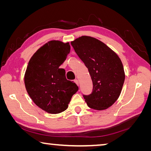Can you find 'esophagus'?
I'll return each mask as SVG.
<instances>
[{
	"label": "esophagus",
	"mask_w": 151,
	"mask_h": 151,
	"mask_svg": "<svg viewBox=\"0 0 151 151\" xmlns=\"http://www.w3.org/2000/svg\"><path fill=\"white\" fill-rule=\"evenodd\" d=\"M74 81H75V83L78 86V81L77 80V79H75V80H74Z\"/></svg>",
	"instance_id": "obj_1"
}]
</instances>
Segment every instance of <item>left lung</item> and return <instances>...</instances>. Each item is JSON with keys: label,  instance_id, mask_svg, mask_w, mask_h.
I'll return each mask as SVG.
<instances>
[{"label": "left lung", "instance_id": "left-lung-1", "mask_svg": "<svg viewBox=\"0 0 151 151\" xmlns=\"http://www.w3.org/2000/svg\"><path fill=\"white\" fill-rule=\"evenodd\" d=\"M71 45L85 63L93 81L90 94H83L87 105L95 110H104L118 99L125 76L121 59L115 52L98 39L83 36Z\"/></svg>", "mask_w": 151, "mask_h": 151}]
</instances>
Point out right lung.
I'll list each match as a JSON object with an SVG mask.
<instances>
[{
    "label": "right lung",
    "instance_id": "1",
    "mask_svg": "<svg viewBox=\"0 0 151 151\" xmlns=\"http://www.w3.org/2000/svg\"><path fill=\"white\" fill-rule=\"evenodd\" d=\"M70 51L68 42L51 40L40 47L29 62L25 87L33 102L48 113L65 111L78 90L75 83L66 79L65 70L59 68Z\"/></svg>",
    "mask_w": 151,
    "mask_h": 151
}]
</instances>
